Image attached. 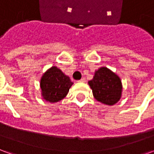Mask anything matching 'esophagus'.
I'll use <instances>...</instances> for the list:
<instances>
[{"mask_svg":"<svg viewBox=\"0 0 154 154\" xmlns=\"http://www.w3.org/2000/svg\"><path fill=\"white\" fill-rule=\"evenodd\" d=\"M77 82H86V79L83 77V78H82L81 80L77 81Z\"/></svg>","mask_w":154,"mask_h":154,"instance_id":"34e87169","label":"esophagus"}]
</instances>
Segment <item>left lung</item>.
<instances>
[{
  "mask_svg": "<svg viewBox=\"0 0 154 154\" xmlns=\"http://www.w3.org/2000/svg\"><path fill=\"white\" fill-rule=\"evenodd\" d=\"M93 97L107 106L116 104L122 96V82L118 75L106 67L95 72L93 78L88 82Z\"/></svg>",
  "mask_w": 154,
  "mask_h": 154,
  "instance_id": "obj_1",
  "label": "left lung"
}]
</instances>
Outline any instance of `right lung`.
I'll return each instance as SVG.
<instances>
[{
    "instance_id": "right-lung-1",
    "label": "right lung",
    "mask_w": 154,
    "mask_h": 154,
    "mask_svg": "<svg viewBox=\"0 0 154 154\" xmlns=\"http://www.w3.org/2000/svg\"><path fill=\"white\" fill-rule=\"evenodd\" d=\"M72 82L68 76L55 66L48 68L41 77V95L44 100L54 103L63 100L69 91Z\"/></svg>"
}]
</instances>
